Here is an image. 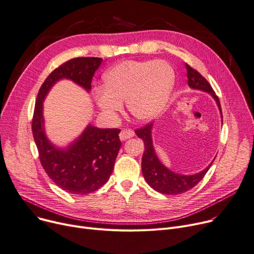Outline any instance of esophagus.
Wrapping results in <instances>:
<instances>
[{
  "label": "esophagus",
  "mask_w": 254,
  "mask_h": 254,
  "mask_svg": "<svg viewBox=\"0 0 254 254\" xmlns=\"http://www.w3.org/2000/svg\"><path fill=\"white\" fill-rule=\"evenodd\" d=\"M133 136H134V131L132 129H129V128L122 129V131L120 132V138H121L122 141L129 139V138H131Z\"/></svg>",
  "instance_id": "obj_1"
}]
</instances>
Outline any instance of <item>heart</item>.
I'll return each instance as SVG.
<instances>
[{
	"instance_id": "heart-1",
	"label": "heart",
	"mask_w": 254,
	"mask_h": 254,
	"mask_svg": "<svg viewBox=\"0 0 254 254\" xmlns=\"http://www.w3.org/2000/svg\"><path fill=\"white\" fill-rule=\"evenodd\" d=\"M103 79L104 89L95 92L103 113L114 117L127 100L128 112L138 121L147 122L165 106L175 84V71L163 60H127L113 66Z\"/></svg>"
}]
</instances>
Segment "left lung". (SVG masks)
<instances>
[{
	"mask_svg": "<svg viewBox=\"0 0 254 254\" xmlns=\"http://www.w3.org/2000/svg\"><path fill=\"white\" fill-rule=\"evenodd\" d=\"M186 68H187V76H188V84L189 87L196 90H201L209 93L218 106L219 111H221L222 118V108L221 103H219L218 97L215 95L214 91L212 90L210 83L206 80L205 77L202 76L197 70L188 64H186ZM152 126L153 124L149 123L144 127L137 128L134 130L137 136L143 140L145 151L142 157V173L143 176L150 186L155 191L166 194V195H179L182 193L187 192L194 188L195 186L204 178L205 174L209 170L212 162L203 170L202 172L195 174V175H179L171 170L165 167L156 156L155 150L153 147V142H152Z\"/></svg>",
	"mask_w": 254,
	"mask_h": 254,
	"instance_id": "left-lung-1",
	"label": "left lung"
}]
</instances>
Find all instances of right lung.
<instances>
[{
  "instance_id": "right-lung-1",
  "label": "right lung",
  "mask_w": 254,
  "mask_h": 254,
  "mask_svg": "<svg viewBox=\"0 0 254 254\" xmlns=\"http://www.w3.org/2000/svg\"><path fill=\"white\" fill-rule=\"evenodd\" d=\"M102 59L78 57L61 64L49 74L38 93L31 129L41 164L58 187L70 194L92 193L108 181L122 142L120 128H99L88 126L79 138L66 149L51 144L45 134L43 101L54 83L62 78L71 79L88 92L95 71Z\"/></svg>"
}]
</instances>
